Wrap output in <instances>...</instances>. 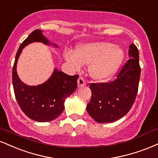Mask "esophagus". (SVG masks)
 Segmentation results:
<instances>
[{"instance_id":"1","label":"esophagus","mask_w":158,"mask_h":158,"mask_svg":"<svg viewBox=\"0 0 158 158\" xmlns=\"http://www.w3.org/2000/svg\"><path fill=\"white\" fill-rule=\"evenodd\" d=\"M77 82H78V87H83V86H85V85H86V81H85V79H83V77H81L79 78Z\"/></svg>"}]
</instances>
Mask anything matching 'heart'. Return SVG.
I'll use <instances>...</instances> for the list:
<instances>
[{
	"instance_id": "b5f03b06",
	"label": "heart",
	"mask_w": 158,
	"mask_h": 158,
	"mask_svg": "<svg viewBox=\"0 0 158 158\" xmlns=\"http://www.w3.org/2000/svg\"><path fill=\"white\" fill-rule=\"evenodd\" d=\"M64 57L77 70L83 64H89L88 72L93 79L104 81L115 74L124 58L121 47L109 42H92L77 45L76 51H66Z\"/></svg>"
}]
</instances>
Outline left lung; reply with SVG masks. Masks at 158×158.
<instances>
[{"mask_svg": "<svg viewBox=\"0 0 158 158\" xmlns=\"http://www.w3.org/2000/svg\"><path fill=\"white\" fill-rule=\"evenodd\" d=\"M130 60L113 81L90 85L91 99L87 111L98 123L113 122L130 111L135 100L139 84V52L134 44L129 49Z\"/></svg>", "mask_w": 158, "mask_h": 158, "instance_id": "obj_1", "label": "left lung"}]
</instances>
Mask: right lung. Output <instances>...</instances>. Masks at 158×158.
<instances>
[{"instance_id": "obj_1", "label": "right lung", "mask_w": 158, "mask_h": 158, "mask_svg": "<svg viewBox=\"0 0 158 158\" xmlns=\"http://www.w3.org/2000/svg\"><path fill=\"white\" fill-rule=\"evenodd\" d=\"M42 31L35 30L20 45L12 68V83L15 98L23 112L32 120L48 122L63 112L64 101L77 89L79 75L69 76L55 68L48 80L37 86H29L20 80L17 73V63L23 48L35 42L51 44Z\"/></svg>"}]
</instances>
